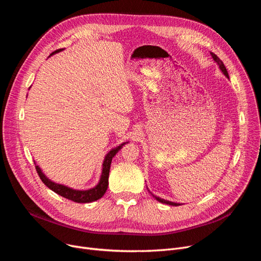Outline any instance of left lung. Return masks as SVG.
<instances>
[{
    "mask_svg": "<svg viewBox=\"0 0 261 261\" xmlns=\"http://www.w3.org/2000/svg\"><path fill=\"white\" fill-rule=\"evenodd\" d=\"M212 54V57L214 58V60L218 63V65H219V67H220V70L222 71V73L227 77V78H229L228 77V73H227V71H226V67H225V65H224V63L222 62V60L219 58L217 55H215L214 53H211ZM155 197V196H154ZM155 199L159 201V202H161V203H165V204H169V205H173V206H179V205H181V204H179V203H174V202H170V201H167V200H164V199H161V198H159V197H155Z\"/></svg>",
    "mask_w": 261,
    "mask_h": 261,
    "instance_id": "1",
    "label": "left lung"
}]
</instances>
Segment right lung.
Segmentation results:
<instances>
[{
	"label": "right lung",
	"mask_w": 261,
	"mask_h": 261,
	"mask_svg": "<svg viewBox=\"0 0 261 261\" xmlns=\"http://www.w3.org/2000/svg\"><path fill=\"white\" fill-rule=\"evenodd\" d=\"M62 49L63 48L55 50L54 53H51V55L59 53ZM125 144L126 143H123V144L117 146L116 148L112 149L111 151H110L106 155L103 164H102V172H101L99 183L96 185L94 188H91V189H88V190H75V189H72V188H68L64 185L57 184V183H55V182L48 180L47 177L44 175V173L41 171L40 167L37 166V165H36V170H37V172L40 176L41 181H42L49 189L55 191L56 194L60 195L61 197H63L65 199L72 200V201L77 202V203H90V202H93V201L100 199L106 194V191L108 189V185H109V172H110V167H111L112 159L118 152V150L120 148H122V146Z\"/></svg>",
	"instance_id": "right-lung-1"
}]
</instances>
